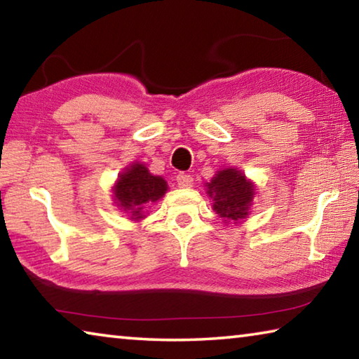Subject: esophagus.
<instances>
[{"label": "esophagus", "instance_id": "34e87169", "mask_svg": "<svg viewBox=\"0 0 359 359\" xmlns=\"http://www.w3.org/2000/svg\"><path fill=\"white\" fill-rule=\"evenodd\" d=\"M175 180H177V185L180 188H190L193 185V177L190 174H179Z\"/></svg>", "mask_w": 359, "mask_h": 359}]
</instances>
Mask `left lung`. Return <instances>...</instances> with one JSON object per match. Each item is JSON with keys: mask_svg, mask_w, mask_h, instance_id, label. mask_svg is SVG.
Instances as JSON below:
<instances>
[{"mask_svg": "<svg viewBox=\"0 0 359 359\" xmlns=\"http://www.w3.org/2000/svg\"><path fill=\"white\" fill-rule=\"evenodd\" d=\"M208 193L218 215L238 222L248 215L255 190L241 171L223 169L208 184Z\"/></svg>", "mask_w": 359, "mask_h": 359, "instance_id": "8db88e82", "label": "left lung"}]
</instances>
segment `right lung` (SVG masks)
I'll list each match as a JSON object with an SVG mask.
<instances>
[{"mask_svg": "<svg viewBox=\"0 0 359 359\" xmlns=\"http://www.w3.org/2000/svg\"><path fill=\"white\" fill-rule=\"evenodd\" d=\"M168 185L160 175H151L144 165L130 166L120 175L114 188L120 208L130 210L135 220L142 218V210L150 203H156L166 193Z\"/></svg>", "mask_w": 359, "mask_h": 359, "instance_id": "obj_1", "label": "right lung"}]
</instances>
